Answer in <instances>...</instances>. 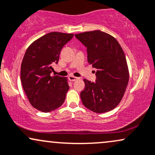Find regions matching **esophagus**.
<instances>
[{"label": "esophagus", "mask_w": 155, "mask_h": 155, "mask_svg": "<svg viewBox=\"0 0 155 155\" xmlns=\"http://www.w3.org/2000/svg\"><path fill=\"white\" fill-rule=\"evenodd\" d=\"M68 79L70 80V81H76V80L79 79V78L75 77V76H68Z\"/></svg>", "instance_id": "1"}]
</instances>
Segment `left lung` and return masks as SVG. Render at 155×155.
<instances>
[{
  "instance_id": "1",
  "label": "left lung",
  "mask_w": 155,
  "mask_h": 155,
  "mask_svg": "<svg viewBox=\"0 0 155 155\" xmlns=\"http://www.w3.org/2000/svg\"><path fill=\"white\" fill-rule=\"evenodd\" d=\"M87 48V61L97 69L95 82L84 79V106L95 113H105L118 106L129 81L125 55L118 41L108 33L94 31L75 34Z\"/></svg>"
}]
</instances>
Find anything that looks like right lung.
Instances as JSON below:
<instances>
[{"label": "right lung", "mask_w": 155, "mask_h": 155, "mask_svg": "<svg viewBox=\"0 0 155 155\" xmlns=\"http://www.w3.org/2000/svg\"><path fill=\"white\" fill-rule=\"evenodd\" d=\"M74 36L51 32L37 39L28 48L21 65V82L30 103L43 112H49L64 103L69 90L67 78L51 76L59 61L62 48Z\"/></svg>", "instance_id": "right-lung-1"}]
</instances>
